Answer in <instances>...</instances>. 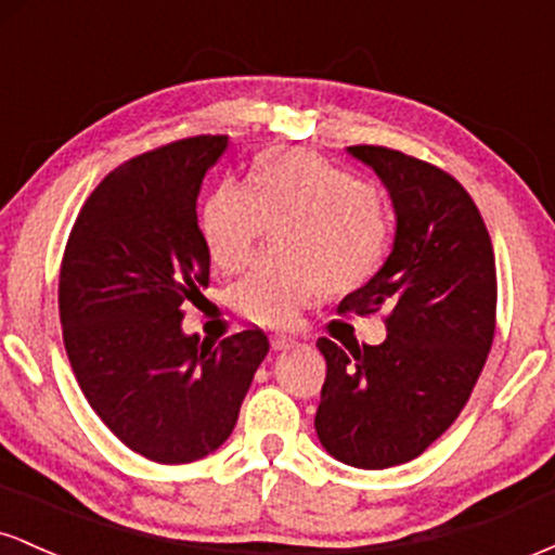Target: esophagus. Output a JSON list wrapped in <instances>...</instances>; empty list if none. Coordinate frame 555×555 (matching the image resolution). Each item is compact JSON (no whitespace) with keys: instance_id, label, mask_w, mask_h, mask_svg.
Here are the masks:
<instances>
[{"instance_id":"1","label":"esophagus","mask_w":555,"mask_h":555,"mask_svg":"<svg viewBox=\"0 0 555 555\" xmlns=\"http://www.w3.org/2000/svg\"><path fill=\"white\" fill-rule=\"evenodd\" d=\"M295 339H292V336H286V334H276V336H271V349L273 352H286V349H292L295 347Z\"/></svg>"}]
</instances>
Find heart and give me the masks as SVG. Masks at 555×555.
I'll use <instances>...</instances> for the list:
<instances>
[{
	"mask_svg": "<svg viewBox=\"0 0 555 555\" xmlns=\"http://www.w3.org/2000/svg\"><path fill=\"white\" fill-rule=\"evenodd\" d=\"M289 229L282 250L234 284L232 305L263 326H286L331 292L360 289L386 256L391 224L371 184L308 151L273 149L256 162L250 188L224 182L201 211V234L221 271L247 263L271 227Z\"/></svg>",
	"mask_w": 555,
	"mask_h": 555,
	"instance_id": "b5f03b06",
	"label": "heart"
}]
</instances>
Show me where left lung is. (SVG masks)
<instances>
[{"label":"left lung","mask_w":555,"mask_h":555,"mask_svg":"<svg viewBox=\"0 0 555 555\" xmlns=\"http://www.w3.org/2000/svg\"><path fill=\"white\" fill-rule=\"evenodd\" d=\"M347 154L391 195L397 232L386 263L341 299V313L386 310V339H318L326 384L318 441L334 460L386 469L423 454L460 417L495 331V258L486 221L443 169L380 145Z\"/></svg>","instance_id":"8db88e82"}]
</instances>
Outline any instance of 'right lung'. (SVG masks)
<instances>
[{"instance_id":"1","label":"right lung","mask_w":555,"mask_h":555,"mask_svg":"<svg viewBox=\"0 0 555 555\" xmlns=\"http://www.w3.org/2000/svg\"><path fill=\"white\" fill-rule=\"evenodd\" d=\"M227 149V135H197L109 171L62 258L60 318L75 378L106 428L158 464L214 454L269 354L260 328L219 344L182 331L184 305L203 299L211 269L197 195Z\"/></svg>"}]
</instances>
